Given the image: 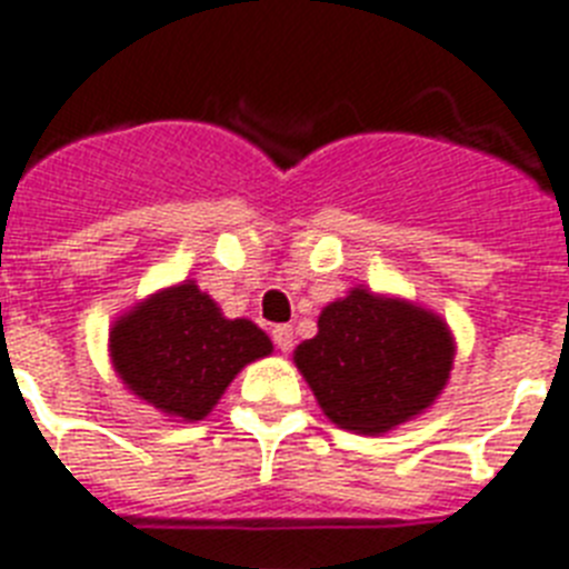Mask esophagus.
Masks as SVG:
<instances>
[{"label":"esophagus","mask_w":569,"mask_h":569,"mask_svg":"<svg viewBox=\"0 0 569 569\" xmlns=\"http://www.w3.org/2000/svg\"><path fill=\"white\" fill-rule=\"evenodd\" d=\"M271 336H274V345L280 350H283V353H289V350H292V345H295L292 327H289V325H277L274 330H271Z\"/></svg>","instance_id":"esophagus-1"}]
</instances>
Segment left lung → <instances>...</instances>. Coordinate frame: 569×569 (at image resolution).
I'll return each instance as SVG.
<instances>
[{
  "label": "left lung",
  "instance_id": "8db88e82",
  "mask_svg": "<svg viewBox=\"0 0 569 569\" xmlns=\"http://www.w3.org/2000/svg\"><path fill=\"white\" fill-rule=\"evenodd\" d=\"M452 357L441 316L357 286L321 309L316 339L298 345L295 365L336 427L380 436L436 403Z\"/></svg>",
  "mask_w": 569,
  "mask_h": 569
}]
</instances>
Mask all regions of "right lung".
I'll return each instance as SVG.
<instances>
[{"label": "right lung", "instance_id": "1", "mask_svg": "<svg viewBox=\"0 0 569 569\" xmlns=\"http://www.w3.org/2000/svg\"><path fill=\"white\" fill-rule=\"evenodd\" d=\"M271 353L248 318H224L196 280L154 292L110 327V359L133 395L169 418L201 420L233 377Z\"/></svg>", "mask_w": 569, "mask_h": 569}]
</instances>
